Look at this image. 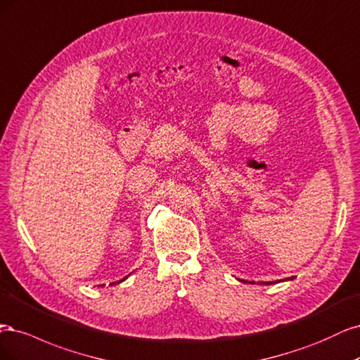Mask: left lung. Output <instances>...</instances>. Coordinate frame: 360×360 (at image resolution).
<instances>
[{"label": "left lung", "instance_id": "left-lung-1", "mask_svg": "<svg viewBox=\"0 0 360 360\" xmlns=\"http://www.w3.org/2000/svg\"><path fill=\"white\" fill-rule=\"evenodd\" d=\"M287 280H295V276H292V278H287ZM239 281H242V283H250V284H254V281H243V280H239ZM280 281H283V280H280ZM285 281V280H284ZM278 283V281H276ZM262 284H274V281H268V283H262Z\"/></svg>", "mask_w": 360, "mask_h": 360}]
</instances>
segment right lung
<instances>
[{"label":"right lung","instance_id":"obj_1","mask_svg":"<svg viewBox=\"0 0 360 360\" xmlns=\"http://www.w3.org/2000/svg\"><path fill=\"white\" fill-rule=\"evenodd\" d=\"M125 278H127V276H125ZM125 278H122V280H121V281H120V283H122V281H124V280H125ZM113 284H117V283H112V284H110V285H113Z\"/></svg>","mask_w":360,"mask_h":360}]
</instances>
